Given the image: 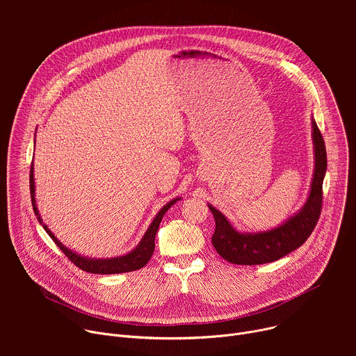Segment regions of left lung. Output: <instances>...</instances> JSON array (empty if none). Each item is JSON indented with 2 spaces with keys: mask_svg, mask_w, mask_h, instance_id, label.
<instances>
[{
  "mask_svg": "<svg viewBox=\"0 0 356 356\" xmlns=\"http://www.w3.org/2000/svg\"><path fill=\"white\" fill-rule=\"evenodd\" d=\"M313 124L314 143V175L306 204L286 222L265 232H238L225 216L209 204L214 220L216 231L211 238L213 246L225 261L236 265H262L275 262L301 246L312 235L317 225L323 207V181L327 170V152L323 135Z\"/></svg>",
  "mask_w": 356,
  "mask_h": 356,
  "instance_id": "1",
  "label": "left lung"
}]
</instances>
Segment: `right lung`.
I'll use <instances>...</instances> for the list:
<instances>
[{"label":"right lung","instance_id":"obj_1","mask_svg":"<svg viewBox=\"0 0 356 356\" xmlns=\"http://www.w3.org/2000/svg\"><path fill=\"white\" fill-rule=\"evenodd\" d=\"M29 187H31V198H32V207L35 211V216L38 217L39 222L42 224L38 207H36V200H35V180H33V163L31 165V173H29ZM180 198H175L169 201L166 206L156 214V217L152 221L149 228L146 229L145 235L142 236L140 242L138 246L131 250L127 255H122L120 258H110V259H91V258H84L81 255H77L73 250L66 248L46 225H43L44 231L49 234V236L54 239V242L60 248V250L65 253V255L81 270L88 272V273H95V275H114V273H125V272H134L140 268H143L149 259L152 258V253L155 250V236L159 229V224L166 214V211L175 204L176 201Z\"/></svg>","mask_w":356,"mask_h":356}]
</instances>
